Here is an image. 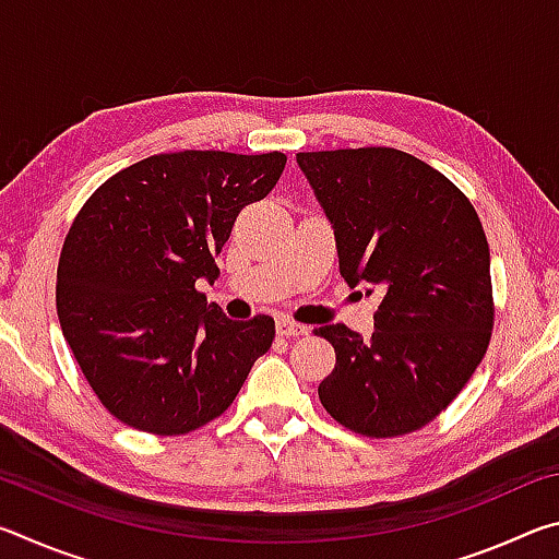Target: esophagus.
Segmentation results:
<instances>
[{
    "label": "esophagus",
    "mask_w": 559,
    "mask_h": 559,
    "mask_svg": "<svg viewBox=\"0 0 559 559\" xmlns=\"http://www.w3.org/2000/svg\"><path fill=\"white\" fill-rule=\"evenodd\" d=\"M276 330H278V335L298 337V335H306L308 333V325H300V323H296V320L281 318V320H276Z\"/></svg>",
    "instance_id": "34e87169"
}]
</instances>
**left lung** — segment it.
I'll return each instance as SVG.
<instances>
[{"instance_id": "8db88e82", "label": "left lung", "mask_w": 559, "mask_h": 559, "mask_svg": "<svg viewBox=\"0 0 559 559\" xmlns=\"http://www.w3.org/2000/svg\"><path fill=\"white\" fill-rule=\"evenodd\" d=\"M335 229L340 276L380 293L374 333L316 328L335 347L325 412L370 439L419 431L447 409L493 335L484 224L439 169L394 147L298 153Z\"/></svg>"}]
</instances>
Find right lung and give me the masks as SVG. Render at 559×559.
I'll return each mask as SVG.
<instances>
[{"mask_svg":"<svg viewBox=\"0 0 559 559\" xmlns=\"http://www.w3.org/2000/svg\"><path fill=\"white\" fill-rule=\"evenodd\" d=\"M286 155L185 150L108 177L75 214L56 271L66 343L100 404L128 427L179 437L229 409L276 337L271 316L229 320L197 281Z\"/></svg>","mask_w":559,"mask_h":559,"instance_id":"obj_1","label":"right lung"}]
</instances>
